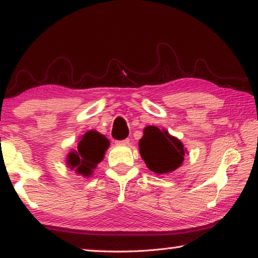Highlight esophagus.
<instances>
[{
    "instance_id": "obj_1",
    "label": "esophagus",
    "mask_w": 258,
    "mask_h": 258,
    "mask_svg": "<svg viewBox=\"0 0 258 258\" xmlns=\"http://www.w3.org/2000/svg\"><path fill=\"white\" fill-rule=\"evenodd\" d=\"M117 144H118V145H130V139H125V140L118 141Z\"/></svg>"
}]
</instances>
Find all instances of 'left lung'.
<instances>
[{"instance_id": "obj_1", "label": "left lung", "mask_w": 258, "mask_h": 258, "mask_svg": "<svg viewBox=\"0 0 258 258\" xmlns=\"http://www.w3.org/2000/svg\"><path fill=\"white\" fill-rule=\"evenodd\" d=\"M141 157L148 169L157 174L172 172L181 165L185 156L183 145L166 131L156 126H147L139 141Z\"/></svg>"}]
</instances>
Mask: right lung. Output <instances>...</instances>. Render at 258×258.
<instances>
[{
  "label": "right lung",
  "instance_id": "add662e5",
  "mask_svg": "<svg viewBox=\"0 0 258 258\" xmlns=\"http://www.w3.org/2000/svg\"><path fill=\"white\" fill-rule=\"evenodd\" d=\"M108 147V139L95 131H89L78 144V150L69 154L68 164L76 169L78 173L88 177L92 174L93 169L103 159Z\"/></svg>",
  "mask_w": 258,
  "mask_h": 258
}]
</instances>
